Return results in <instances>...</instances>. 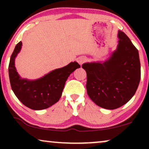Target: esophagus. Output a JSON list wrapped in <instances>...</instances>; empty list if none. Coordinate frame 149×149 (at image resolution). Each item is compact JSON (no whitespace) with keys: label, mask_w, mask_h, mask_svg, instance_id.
Instances as JSON below:
<instances>
[{"label":"esophagus","mask_w":149,"mask_h":149,"mask_svg":"<svg viewBox=\"0 0 149 149\" xmlns=\"http://www.w3.org/2000/svg\"><path fill=\"white\" fill-rule=\"evenodd\" d=\"M85 61H86V59L84 57H79V58H77V62L80 65H82L83 63L85 62Z\"/></svg>","instance_id":"esophagus-1"}]
</instances>
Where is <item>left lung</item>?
I'll return each instance as SVG.
<instances>
[{"label":"left lung","instance_id":"1","mask_svg":"<svg viewBox=\"0 0 149 149\" xmlns=\"http://www.w3.org/2000/svg\"><path fill=\"white\" fill-rule=\"evenodd\" d=\"M119 44L109 60L85 63L87 92L95 104L113 110L125 104L134 96L140 80L138 51L123 32H118Z\"/></svg>","mask_w":149,"mask_h":149}]
</instances>
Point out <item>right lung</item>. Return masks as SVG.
<instances>
[{"mask_svg":"<svg viewBox=\"0 0 149 149\" xmlns=\"http://www.w3.org/2000/svg\"><path fill=\"white\" fill-rule=\"evenodd\" d=\"M22 42L16 45L9 65L11 89L19 101L32 110H42L54 105L62 96L65 83L71 73L80 68L77 62L58 68L36 80L22 79L15 67V58L22 48Z\"/></svg>","mask_w":149,"mask_h":149,"instance_id":"right-lung-1","label":"right lung"}]
</instances>
